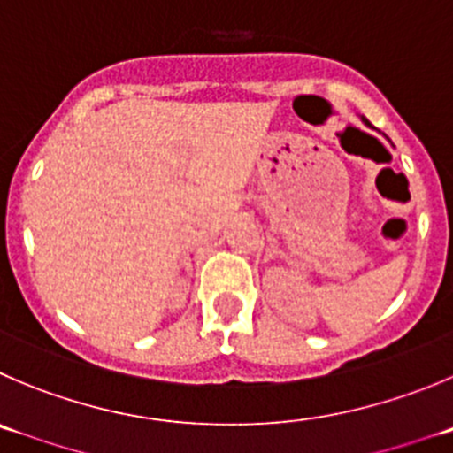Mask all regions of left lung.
I'll use <instances>...</instances> for the list:
<instances>
[{
    "mask_svg": "<svg viewBox=\"0 0 453 453\" xmlns=\"http://www.w3.org/2000/svg\"><path fill=\"white\" fill-rule=\"evenodd\" d=\"M365 122H366V125H369V120H365Z\"/></svg>",
    "mask_w": 453,
    "mask_h": 453,
    "instance_id": "1",
    "label": "left lung"
}]
</instances>
